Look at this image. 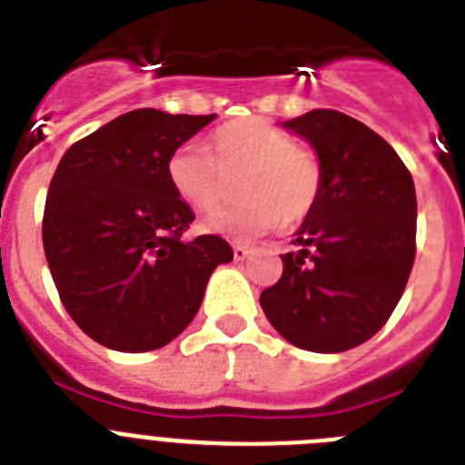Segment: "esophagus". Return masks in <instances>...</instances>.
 Returning a JSON list of instances; mask_svg holds the SVG:
<instances>
[{
	"instance_id": "obj_1",
	"label": "esophagus",
	"mask_w": 465,
	"mask_h": 465,
	"mask_svg": "<svg viewBox=\"0 0 465 465\" xmlns=\"http://www.w3.org/2000/svg\"><path fill=\"white\" fill-rule=\"evenodd\" d=\"M249 253H252V249L244 244H235L232 246V256H235V261H244V258H249Z\"/></svg>"
}]
</instances>
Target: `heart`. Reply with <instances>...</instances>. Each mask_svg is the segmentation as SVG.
I'll return each mask as SVG.
<instances>
[{
    "label": "heart",
    "instance_id": "obj_1",
    "mask_svg": "<svg viewBox=\"0 0 465 465\" xmlns=\"http://www.w3.org/2000/svg\"><path fill=\"white\" fill-rule=\"evenodd\" d=\"M235 193L242 203L209 213L203 228L228 240H252L283 221L300 223L314 212L323 188L322 163L291 142L265 118L225 123L209 139V151L182 143L167 158V182L179 200L197 212L219 203L221 174L240 172Z\"/></svg>",
    "mask_w": 465,
    "mask_h": 465
}]
</instances>
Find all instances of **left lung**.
<instances>
[{
	"label": "left lung",
	"instance_id": "1",
	"mask_svg": "<svg viewBox=\"0 0 465 465\" xmlns=\"http://www.w3.org/2000/svg\"><path fill=\"white\" fill-rule=\"evenodd\" d=\"M283 127L314 146L323 188L261 307L291 344L338 354L371 340L405 291L417 253L414 182L389 142L347 114L314 109Z\"/></svg>",
	"mask_w": 465,
	"mask_h": 465
}]
</instances>
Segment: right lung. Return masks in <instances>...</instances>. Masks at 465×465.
I'll return each mask as SVG.
<instances>
[{
  "instance_id": "right-lung-1",
  "label": "right lung",
  "mask_w": 465,
  "mask_h": 465,
  "mask_svg": "<svg viewBox=\"0 0 465 465\" xmlns=\"http://www.w3.org/2000/svg\"><path fill=\"white\" fill-rule=\"evenodd\" d=\"M209 116L134 109L63 155L44 209V252L76 326L116 351L165 347L200 310L232 249L219 235L183 242L195 213L167 182V158Z\"/></svg>"
}]
</instances>
